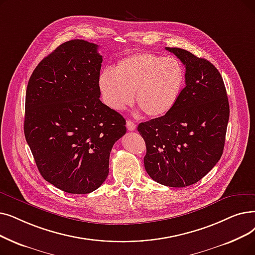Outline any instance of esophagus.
Masks as SVG:
<instances>
[{
    "label": "esophagus",
    "mask_w": 255,
    "mask_h": 255,
    "mask_svg": "<svg viewBox=\"0 0 255 255\" xmlns=\"http://www.w3.org/2000/svg\"><path fill=\"white\" fill-rule=\"evenodd\" d=\"M126 125H127V128H128V130H129V131H134V130H135V128H136V125L133 123V122L130 121V120H128V121H127Z\"/></svg>",
    "instance_id": "34e87169"
}]
</instances>
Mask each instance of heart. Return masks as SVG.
Wrapping results in <instances>:
<instances>
[{"label":"heart","instance_id":"1","mask_svg":"<svg viewBox=\"0 0 255 255\" xmlns=\"http://www.w3.org/2000/svg\"><path fill=\"white\" fill-rule=\"evenodd\" d=\"M184 70L173 57L149 52L129 55L115 68L101 73L99 84L105 103L123 110L133 100L146 116L158 118L168 114L180 96Z\"/></svg>","mask_w":255,"mask_h":255}]
</instances>
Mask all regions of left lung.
<instances>
[{
  "instance_id": "obj_1",
  "label": "left lung",
  "mask_w": 255,
  "mask_h": 255,
  "mask_svg": "<svg viewBox=\"0 0 255 255\" xmlns=\"http://www.w3.org/2000/svg\"><path fill=\"white\" fill-rule=\"evenodd\" d=\"M185 66V87L174 107L137 127L146 141L143 164L156 182L184 187L198 182L222 156L229 103L216 66L179 48H165Z\"/></svg>"
}]
</instances>
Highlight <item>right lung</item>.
<instances>
[{"label": "right lung", "instance_id": "add662e5", "mask_svg": "<svg viewBox=\"0 0 255 255\" xmlns=\"http://www.w3.org/2000/svg\"><path fill=\"white\" fill-rule=\"evenodd\" d=\"M98 45L72 39L33 71L27 86L25 137L43 179L88 194L108 176L109 155L126 121L100 100Z\"/></svg>", "mask_w": 255, "mask_h": 255}]
</instances>
